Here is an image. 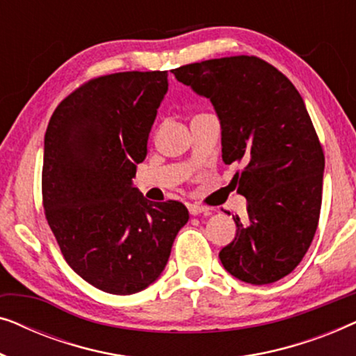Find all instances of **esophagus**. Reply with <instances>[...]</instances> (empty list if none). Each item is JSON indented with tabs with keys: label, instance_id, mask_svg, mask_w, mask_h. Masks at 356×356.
<instances>
[{
	"label": "esophagus",
	"instance_id": "1",
	"mask_svg": "<svg viewBox=\"0 0 356 356\" xmlns=\"http://www.w3.org/2000/svg\"><path fill=\"white\" fill-rule=\"evenodd\" d=\"M188 209H189V213H191V216H201V213H204V216H209V213H211V209L206 206H199V204H189Z\"/></svg>",
	"mask_w": 356,
	"mask_h": 356
}]
</instances>
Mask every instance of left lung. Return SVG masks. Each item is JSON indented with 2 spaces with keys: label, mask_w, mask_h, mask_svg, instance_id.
<instances>
[{
  "label": "left lung",
  "mask_w": 356,
  "mask_h": 356,
  "mask_svg": "<svg viewBox=\"0 0 356 356\" xmlns=\"http://www.w3.org/2000/svg\"><path fill=\"white\" fill-rule=\"evenodd\" d=\"M206 97L222 128V159L248 201L236 235L218 252L238 280L264 285L289 275L313 241L323 201L324 154L305 102L279 70L256 56H228L172 71Z\"/></svg>",
  "instance_id": "obj_1"
}]
</instances>
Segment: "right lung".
Masks as SVG:
<instances>
[{
	"label": "right lung",
	"instance_id": "obj_1",
	"mask_svg": "<svg viewBox=\"0 0 356 356\" xmlns=\"http://www.w3.org/2000/svg\"><path fill=\"white\" fill-rule=\"evenodd\" d=\"M167 71L95 77L67 95L45 133V216L71 269L95 289L133 295L162 274L188 209L133 186Z\"/></svg>",
	"mask_w": 356,
	"mask_h": 356
}]
</instances>
